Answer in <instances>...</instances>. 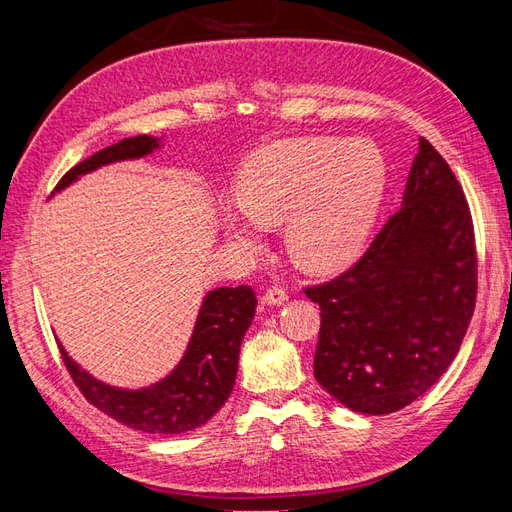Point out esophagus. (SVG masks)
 Returning <instances> with one entry per match:
<instances>
[{
	"label": "esophagus",
	"mask_w": 512,
	"mask_h": 512,
	"mask_svg": "<svg viewBox=\"0 0 512 512\" xmlns=\"http://www.w3.org/2000/svg\"><path fill=\"white\" fill-rule=\"evenodd\" d=\"M260 301H262V305H269V307L282 305V303L288 301V292L284 288H280V286H273L265 294H262Z\"/></svg>",
	"instance_id": "esophagus-1"
}]
</instances>
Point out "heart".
Returning <instances> with one entry per match:
<instances>
[{"label": "heart", "mask_w": 512, "mask_h": 512, "mask_svg": "<svg viewBox=\"0 0 512 512\" xmlns=\"http://www.w3.org/2000/svg\"><path fill=\"white\" fill-rule=\"evenodd\" d=\"M386 190L382 153L365 141L286 138L254 151L237 175L241 209L222 226L235 243L258 250L265 226L286 220V245L299 267L337 273L363 254Z\"/></svg>", "instance_id": "b5f03b06"}]
</instances>
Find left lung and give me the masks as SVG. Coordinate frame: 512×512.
Returning a JSON list of instances; mask_svg holds the SVG:
<instances>
[{"instance_id": "1", "label": "left lung", "mask_w": 512, "mask_h": 512, "mask_svg": "<svg viewBox=\"0 0 512 512\" xmlns=\"http://www.w3.org/2000/svg\"><path fill=\"white\" fill-rule=\"evenodd\" d=\"M305 294L320 305L314 376L339 404L391 414L440 380L474 312L476 247L466 196L429 141L365 256Z\"/></svg>"}]
</instances>
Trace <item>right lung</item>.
I'll list each match as a JSON object with an SVG mask.
<instances>
[{
	"instance_id": "add662e5",
	"label": "right lung",
	"mask_w": 512,
	"mask_h": 512,
	"mask_svg": "<svg viewBox=\"0 0 512 512\" xmlns=\"http://www.w3.org/2000/svg\"><path fill=\"white\" fill-rule=\"evenodd\" d=\"M160 147L162 138L147 134L123 138L76 164L57 183L55 192L66 190L70 183L100 166L145 158ZM256 303L252 286L209 290L200 303L181 361L168 376L141 389L106 384L76 363L64 346L59 344V348L72 380L98 410L132 429L175 436L205 425L226 404L235 386L239 348L254 320Z\"/></svg>"
}]
</instances>
